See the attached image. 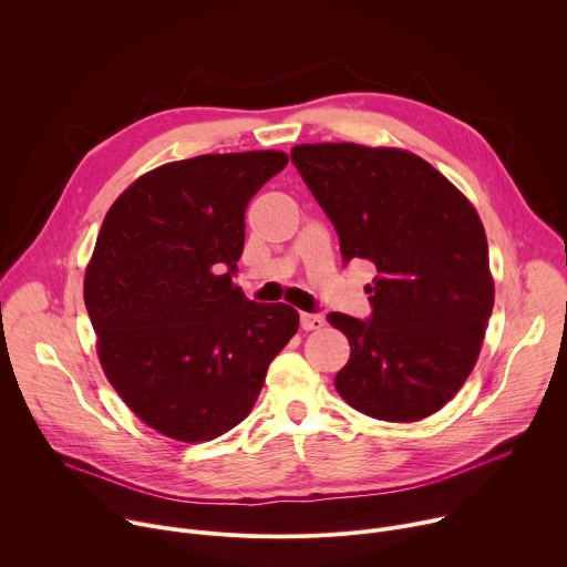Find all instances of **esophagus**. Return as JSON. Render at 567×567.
<instances>
[{"label":"esophagus","mask_w":567,"mask_h":567,"mask_svg":"<svg viewBox=\"0 0 567 567\" xmlns=\"http://www.w3.org/2000/svg\"><path fill=\"white\" fill-rule=\"evenodd\" d=\"M322 326H326V318H322L320 313H307V311L300 313V328L302 330L311 332V330H320Z\"/></svg>","instance_id":"obj_1"}]
</instances>
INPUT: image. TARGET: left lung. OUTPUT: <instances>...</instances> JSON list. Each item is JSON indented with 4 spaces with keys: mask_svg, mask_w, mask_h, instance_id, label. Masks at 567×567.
Listing matches in <instances>:
<instances>
[{
    "mask_svg": "<svg viewBox=\"0 0 567 567\" xmlns=\"http://www.w3.org/2000/svg\"><path fill=\"white\" fill-rule=\"evenodd\" d=\"M291 161L334 221L346 262L374 265L372 318L332 311L350 341L339 394L383 422L437 413L471 374L494 309L487 235L473 204L401 147L302 143Z\"/></svg>",
    "mask_w": 567,
    "mask_h": 567,
    "instance_id": "1",
    "label": "left lung"
}]
</instances>
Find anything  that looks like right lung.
<instances>
[{"mask_svg": "<svg viewBox=\"0 0 567 567\" xmlns=\"http://www.w3.org/2000/svg\"><path fill=\"white\" fill-rule=\"evenodd\" d=\"M287 161L278 150L173 161L103 219L83 285L99 361L127 409L171 440L237 426L298 332L293 307L254 302L230 278L247 206Z\"/></svg>", "mask_w": 567, "mask_h": 567, "instance_id": "obj_1", "label": "right lung"}]
</instances>
